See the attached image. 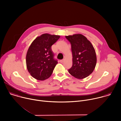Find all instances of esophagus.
Returning <instances> with one entry per match:
<instances>
[{"instance_id": "obj_1", "label": "esophagus", "mask_w": 121, "mask_h": 121, "mask_svg": "<svg viewBox=\"0 0 121 121\" xmlns=\"http://www.w3.org/2000/svg\"><path fill=\"white\" fill-rule=\"evenodd\" d=\"M64 59H62V60H60V62L61 63H63L64 62Z\"/></svg>"}]
</instances>
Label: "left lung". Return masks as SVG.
Instances as JSON below:
<instances>
[{"label":"left lung","mask_w":121,"mask_h":121,"mask_svg":"<svg viewBox=\"0 0 121 121\" xmlns=\"http://www.w3.org/2000/svg\"><path fill=\"white\" fill-rule=\"evenodd\" d=\"M71 44L73 65L68 72L77 79L88 76L94 71L96 64V56L94 47L87 38L77 34L65 36Z\"/></svg>","instance_id":"obj_1"}]
</instances>
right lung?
Segmentation results:
<instances>
[{
  "label": "right lung",
  "mask_w": 121,
  "mask_h": 121,
  "mask_svg": "<svg viewBox=\"0 0 121 121\" xmlns=\"http://www.w3.org/2000/svg\"><path fill=\"white\" fill-rule=\"evenodd\" d=\"M60 37L44 34L31 43L26 53V64L28 72L34 78L43 81L51 75L58 63L54 58L51 46Z\"/></svg>",
  "instance_id": "right-lung-1"
}]
</instances>
